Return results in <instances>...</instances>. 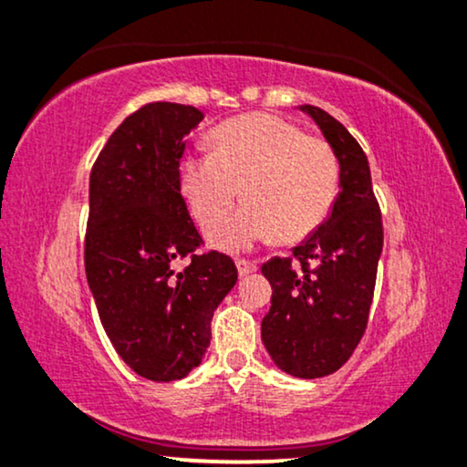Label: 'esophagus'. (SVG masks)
I'll return each mask as SVG.
<instances>
[{"label":"esophagus","mask_w":467,"mask_h":467,"mask_svg":"<svg viewBox=\"0 0 467 467\" xmlns=\"http://www.w3.org/2000/svg\"><path fill=\"white\" fill-rule=\"evenodd\" d=\"M237 271H239V277H245L256 271V265L250 261H244V258H237Z\"/></svg>","instance_id":"esophagus-1"}]
</instances>
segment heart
Instances as JSON below:
<instances>
[{
	"label": "heart",
	"mask_w": 467,
	"mask_h": 467,
	"mask_svg": "<svg viewBox=\"0 0 467 467\" xmlns=\"http://www.w3.org/2000/svg\"><path fill=\"white\" fill-rule=\"evenodd\" d=\"M213 144L181 159L179 187L200 223L220 220L244 193L247 202L206 233L215 247L244 250L275 234L299 241L326 222L340 185L326 141L277 116L247 114L222 122Z\"/></svg>",
	"instance_id": "heart-1"
}]
</instances>
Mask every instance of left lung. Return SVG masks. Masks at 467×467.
I'll return each mask as SVG.
<instances>
[{
	"label": "left lung",
	"mask_w": 467,
	"mask_h": 467,
	"mask_svg": "<svg viewBox=\"0 0 467 467\" xmlns=\"http://www.w3.org/2000/svg\"><path fill=\"white\" fill-rule=\"evenodd\" d=\"M297 109L312 118L334 150L340 185L326 222L293 247V258L275 256L263 265L274 293L261 338L277 368L317 379L336 373L362 338L383 226L362 146L321 108Z\"/></svg>",
	"instance_id": "obj_1"
}]
</instances>
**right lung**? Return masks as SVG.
I'll return each mask as SVG.
<instances>
[{"label": "right lung", "mask_w": 467, "mask_h": 467, "mask_svg": "<svg viewBox=\"0 0 467 467\" xmlns=\"http://www.w3.org/2000/svg\"><path fill=\"white\" fill-rule=\"evenodd\" d=\"M202 118L192 105H144L90 174L88 286L116 353L150 381L182 379L202 362L213 312L237 285L228 256L193 254L202 239L181 196L182 141Z\"/></svg>", "instance_id": "right-lung-1"}]
</instances>
